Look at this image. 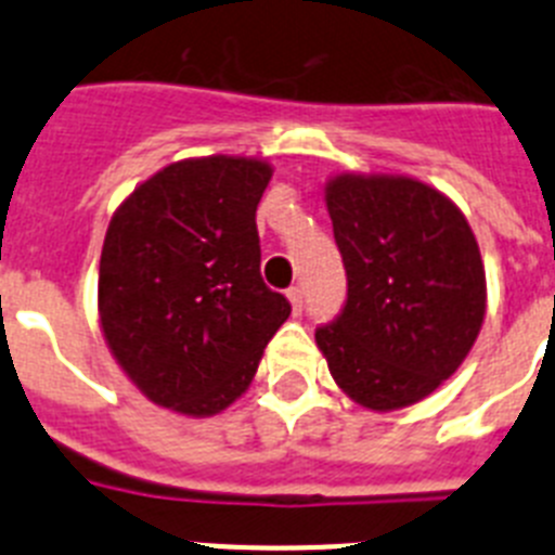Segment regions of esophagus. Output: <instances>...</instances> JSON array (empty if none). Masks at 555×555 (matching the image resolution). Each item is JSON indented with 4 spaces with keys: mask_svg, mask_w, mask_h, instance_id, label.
Here are the masks:
<instances>
[{
    "mask_svg": "<svg viewBox=\"0 0 555 555\" xmlns=\"http://www.w3.org/2000/svg\"><path fill=\"white\" fill-rule=\"evenodd\" d=\"M286 297H288V302H292L294 313H300L302 311V288L300 286H292L286 292Z\"/></svg>",
    "mask_w": 555,
    "mask_h": 555,
    "instance_id": "obj_1",
    "label": "esophagus"
}]
</instances>
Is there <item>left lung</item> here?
<instances>
[{"label": "left lung", "mask_w": 555, "mask_h": 555, "mask_svg": "<svg viewBox=\"0 0 555 555\" xmlns=\"http://www.w3.org/2000/svg\"><path fill=\"white\" fill-rule=\"evenodd\" d=\"M325 205L347 302L317 347L352 403L409 409L464 364L483 325L478 238L453 199L405 175L338 171Z\"/></svg>", "instance_id": "obj_1"}]
</instances>
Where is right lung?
I'll use <instances>...</instances> for the list:
<instances>
[{"label": "right lung", "mask_w": 555, "mask_h": 555, "mask_svg": "<svg viewBox=\"0 0 555 555\" xmlns=\"http://www.w3.org/2000/svg\"><path fill=\"white\" fill-rule=\"evenodd\" d=\"M272 164L205 155L164 166L113 210L100 258V327L150 403L222 414L253 384L288 320L261 278L255 210Z\"/></svg>", "instance_id": "1"}]
</instances>
